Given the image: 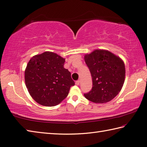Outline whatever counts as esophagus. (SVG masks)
<instances>
[{"label":"esophagus","mask_w":147,"mask_h":147,"mask_svg":"<svg viewBox=\"0 0 147 147\" xmlns=\"http://www.w3.org/2000/svg\"><path fill=\"white\" fill-rule=\"evenodd\" d=\"M80 80H77V81L76 82V83H75V84L76 85H80Z\"/></svg>","instance_id":"obj_1"}]
</instances>
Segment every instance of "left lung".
<instances>
[{"label": "left lung", "mask_w": 147, "mask_h": 147, "mask_svg": "<svg viewBox=\"0 0 147 147\" xmlns=\"http://www.w3.org/2000/svg\"><path fill=\"white\" fill-rule=\"evenodd\" d=\"M92 78V88L84 94L95 103L110 101L120 92L125 80V65L119 57L106 50H96L85 56Z\"/></svg>", "instance_id": "8db88e82"}]
</instances>
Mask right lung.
Segmentation results:
<instances>
[{"label":"right lung","mask_w":147,"mask_h":147,"mask_svg":"<svg viewBox=\"0 0 147 147\" xmlns=\"http://www.w3.org/2000/svg\"><path fill=\"white\" fill-rule=\"evenodd\" d=\"M64 59L50 51L37 55L29 60L25 71V85L37 103L54 106L67 96L75 83L70 72L64 67Z\"/></svg>","instance_id":"add662e5"}]
</instances>
